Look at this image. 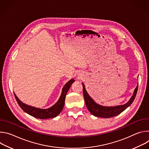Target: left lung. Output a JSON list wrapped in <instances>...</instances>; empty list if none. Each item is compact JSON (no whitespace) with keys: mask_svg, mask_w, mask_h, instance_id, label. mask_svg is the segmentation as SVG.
Here are the masks:
<instances>
[{"mask_svg":"<svg viewBox=\"0 0 149 149\" xmlns=\"http://www.w3.org/2000/svg\"><path fill=\"white\" fill-rule=\"evenodd\" d=\"M82 85L83 87V95L86 107H87L88 110L91 114L95 117L101 118H111L120 114L121 113L124 111L133 102L136 96L138 90L137 85L134 91L133 95L132 96L129 101L125 104L114 106V107H107V106H103L98 104L96 102H95V101L89 95L86 89V87H85L84 84L82 83Z\"/></svg>","mask_w":149,"mask_h":149,"instance_id":"obj_1","label":"left lung"}]
</instances>
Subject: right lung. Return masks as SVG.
Listing matches in <instances>:
<instances>
[{
  "mask_svg": "<svg viewBox=\"0 0 149 149\" xmlns=\"http://www.w3.org/2000/svg\"><path fill=\"white\" fill-rule=\"evenodd\" d=\"M74 81L75 80L74 79H71L65 84L64 87L62 88V93L58 101L52 107L48 109H39L27 105L21 101L15 93L14 94L20 107L30 116L39 119H48L54 118L58 116L62 110L65 104L66 95L69 89L70 88L71 85Z\"/></svg>",
  "mask_w": 149,
  "mask_h": 149,
  "instance_id": "right-lung-1",
  "label": "right lung"
}]
</instances>
